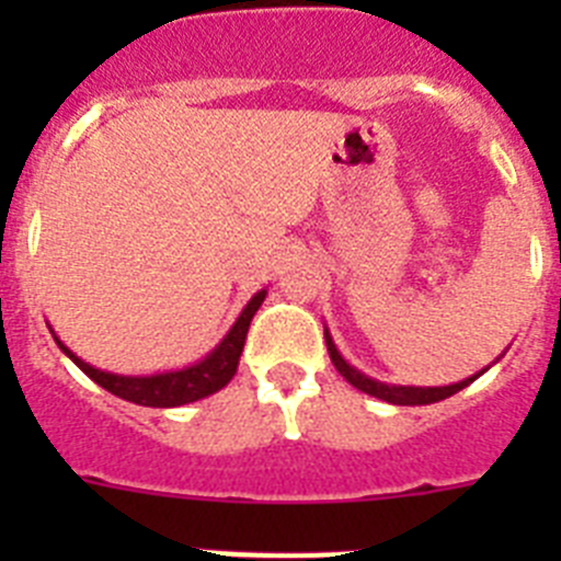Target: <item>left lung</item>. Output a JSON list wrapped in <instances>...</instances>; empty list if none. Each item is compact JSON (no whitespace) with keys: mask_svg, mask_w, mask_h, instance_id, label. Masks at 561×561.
<instances>
[{"mask_svg":"<svg viewBox=\"0 0 561 561\" xmlns=\"http://www.w3.org/2000/svg\"><path fill=\"white\" fill-rule=\"evenodd\" d=\"M325 345H329V356H331V362H334V368L340 370V374L345 376V379H348L356 390H362V393H368V396H376V399H381V401H390V404H433V401L449 399V396H455L458 390H463L466 385H472V381L478 379V376H472V379H463V381H458V385H447V388H393V385H381V381L368 379L365 374H359L356 368H351L348 362L340 356V351L334 348V342H331L329 331H325Z\"/></svg>","mask_w":561,"mask_h":561,"instance_id":"1","label":"left lung"}]
</instances>
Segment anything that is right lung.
I'll return each instance as SVG.
<instances>
[{
    "instance_id": "right-lung-1",
    "label": "right lung",
    "mask_w": 561,
    "mask_h": 561,
    "mask_svg": "<svg viewBox=\"0 0 561 561\" xmlns=\"http://www.w3.org/2000/svg\"><path fill=\"white\" fill-rule=\"evenodd\" d=\"M266 291H257L252 297L247 309L241 311V317L236 320V325L230 329V334L219 342V348L213 351L207 359H202L199 365L193 368L176 370V374H157V376H114L103 374V370L92 368L83 359H78L69 348H64V342H56L61 345L64 354L76 362L78 368L89 376L92 381H98L101 388H106L108 393L121 396V399L134 401V404H142V408H180V404H187V401L205 399V396L216 393L227 385V381L236 376L238 368V356L244 351L247 331H250V320L257 311V306L264 304Z\"/></svg>"
}]
</instances>
